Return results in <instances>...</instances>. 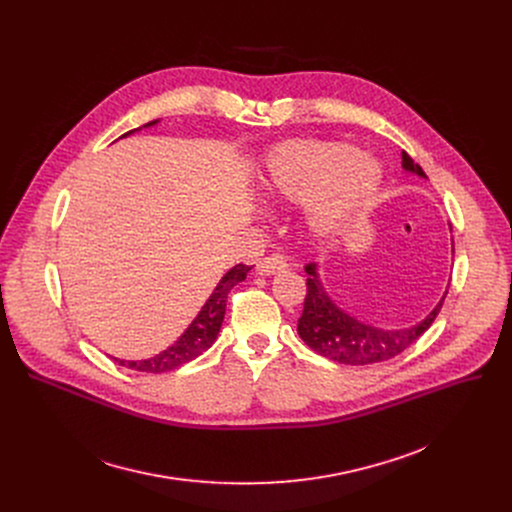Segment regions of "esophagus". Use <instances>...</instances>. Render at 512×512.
Masks as SVG:
<instances>
[{
    "instance_id": "1",
    "label": "esophagus",
    "mask_w": 512,
    "mask_h": 512,
    "mask_svg": "<svg viewBox=\"0 0 512 512\" xmlns=\"http://www.w3.org/2000/svg\"><path fill=\"white\" fill-rule=\"evenodd\" d=\"M285 267H287V261H285V257L281 253H271V255L263 257L257 263V271L261 275H271V273H277V271H281Z\"/></svg>"
}]
</instances>
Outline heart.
Instances as JSON below:
<instances>
[{
	"mask_svg": "<svg viewBox=\"0 0 512 512\" xmlns=\"http://www.w3.org/2000/svg\"><path fill=\"white\" fill-rule=\"evenodd\" d=\"M383 170L377 160L360 156L340 141H287L267 156L263 192L271 200L306 204L318 235L342 231L377 192Z\"/></svg>",
	"mask_w": 512,
	"mask_h": 512,
	"instance_id": "b5f03b06",
	"label": "heart"
}]
</instances>
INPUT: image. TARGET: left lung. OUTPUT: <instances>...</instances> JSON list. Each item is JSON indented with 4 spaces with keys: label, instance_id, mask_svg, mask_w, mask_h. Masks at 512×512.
I'll use <instances>...</instances> for the list:
<instances>
[{
    "label": "left lung",
    "instance_id": "1",
    "mask_svg": "<svg viewBox=\"0 0 512 512\" xmlns=\"http://www.w3.org/2000/svg\"><path fill=\"white\" fill-rule=\"evenodd\" d=\"M403 168L417 176L425 178V172L419 164L411 160L407 152L401 154ZM306 300L304 312L298 320L300 338L318 354L336 360L340 364H375L395 358L405 348H409L440 314L446 296L433 308V312L419 324L403 330H383L369 324H362L356 318L342 312L324 291L316 263L306 265ZM448 294V291H446Z\"/></svg>",
    "mask_w": 512,
    "mask_h": 512
}]
</instances>
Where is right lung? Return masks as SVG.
<instances>
[{"instance_id": "right-lung-1", "label": "right lung", "mask_w": 512, "mask_h": 512, "mask_svg": "<svg viewBox=\"0 0 512 512\" xmlns=\"http://www.w3.org/2000/svg\"><path fill=\"white\" fill-rule=\"evenodd\" d=\"M158 121H152L143 127H150ZM133 133V131H129ZM125 133V135H129ZM123 135V137H125ZM249 265H235L233 269H229L225 273V277L218 281V285L214 287V291L210 294V298L206 300V304L202 306V310L198 312V316L192 320V324L184 330V334L164 352L152 356V358H145V360H119L115 358L121 367L133 369V371H141V373H168L174 371L182 364L194 360L196 356H200L202 352H206L212 342L216 340L218 332H221V324L225 320V310H227V298H229V291L247 277L249 273Z\"/></svg>"}]
</instances>
